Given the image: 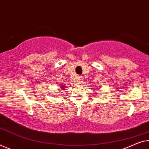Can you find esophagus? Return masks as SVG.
Wrapping results in <instances>:
<instances>
[{
    "label": "esophagus",
    "instance_id": "obj_1",
    "mask_svg": "<svg viewBox=\"0 0 149 149\" xmlns=\"http://www.w3.org/2000/svg\"><path fill=\"white\" fill-rule=\"evenodd\" d=\"M83 81H84V78L82 76H78L77 80L75 81V82H76L77 84H81Z\"/></svg>",
    "mask_w": 149,
    "mask_h": 149
}]
</instances>
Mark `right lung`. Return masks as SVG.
I'll use <instances>...</instances> for the list:
<instances>
[{
  "instance_id": "obj_1",
  "label": "right lung",
  "mask_w": 149,
  "mask_h": 149,
  "mask_svg": "<svg viewBox=\"0 0 149 149\" xmlns=\"http://www.w3.org/2000/svg\"><path fill=\"white\" fill-rule=\"evenodd\" d=\"M64 87H65V86H63V87H62V88H64Z\"/></svg>"
}]
</instances>
